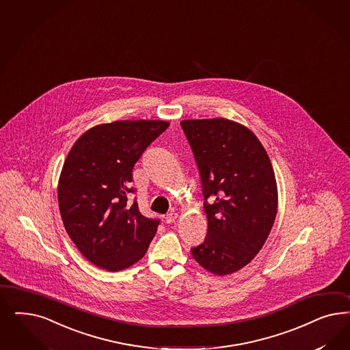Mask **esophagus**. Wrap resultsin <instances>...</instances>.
Returning <instances> with one entry per match:
<instances>
[{
  "label": "esophagus",
  "mask_w": 350,
  "mask_h": 350,
  "mask_svg": "<svg viewBox=\"0 0 350 350\" xmlns=\"http://www.w3.org/2000/svg\"><path fill=\"white\" fill-rule=\"evenodd\" d=\"M176 219H178V214H176V213H170V214L166 215V217H165V220H166L167 224L175 223Z\"/></svg>",
  "instance_id": "esophagus-1"
}]
</instances>
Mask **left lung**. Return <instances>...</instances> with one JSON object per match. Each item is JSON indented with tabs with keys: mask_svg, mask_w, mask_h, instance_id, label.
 Masks as SVG:
<instances>
[{
	"mask_svg": "<svg viewBox=\"0 0 350 350\" xmlns=\"http://www.w3.org/2000/svg\"><path fill=\"white\" fill-rule=\"evenodd\" d=\"M202 184L207 236L193 258L215 275L246 267L264 246L278 208L271 159L248 127L226 118L184 120Z\"/></svg>",
	"mask_w": 350,
	"mask_h": 350,
	"instance_id": "8db88e82",
	"label": "left lung"
}]
</instances>
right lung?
I'll use <instances>...</instances> for the list:
<instances>
[{"label": "right lung", "mask_w": 350, "mask_h": 350, "mask_svg": "<svg viewBox=\"0 0 350 350\" xmlns=\"http://www.w3.org/2000/svg\"><path fill=\"white\" fill-rule=\"evenodd\" d=\"M137 120L96 124L79 136L57 183L59 211L68 236L94 265L126 269L142 259L159 224L127 201L133 167L167 127Z\"/></svg>", "instance_id": "add662e5"}]
</instances>
